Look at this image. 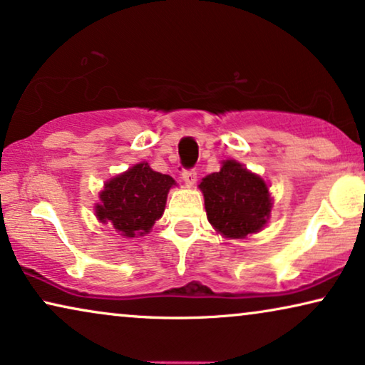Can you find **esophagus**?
Segmentation results:
<instances>
[{
    "instance_id": "1",
    "label": "esophagus",
    "mask_w": 365,
    "mask_h": 365,
    "mask_svg": "<svg viewBox=\"0 0 365 365\" xmlns=\"http://www.w3.org/2000/svg\"><path fill=\"white\" fill-rule=\"evenodd\" d=\"M182 179L187 186H192L194 182L197 181V173L194 169H184L182 171Z\"/></svg>"
}]
</instances>
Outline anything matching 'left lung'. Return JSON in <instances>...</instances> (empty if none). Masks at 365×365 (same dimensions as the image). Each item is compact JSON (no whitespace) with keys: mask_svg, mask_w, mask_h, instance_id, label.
Segmentation results:
<instances>
[{"mask_svg":"<svg viewBox=\"0 0 365 365\" xmlns=\"http://www.w3.org/2000/svg\"><path fill=\"white\" fill-rule=\"evenodd\" d=\"M209 222L226 237L239 239L257 232L267 222L271 197L266 182L242 164L226 161L199 184Z\"/></svg>","mask_w":365,"mask_h":365,"instance_id":"obj_1","label":"left lung"}]
</instances>
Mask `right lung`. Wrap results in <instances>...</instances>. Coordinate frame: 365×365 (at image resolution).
Masks as SVG:
<instances>
[{
    "label": "right lung",
    "instance_id": "add662e5",
    "mask_svg": "<svg viewBox=\"0 0 365 365\" xmlns=\"http://www.w3.org/2000/svg\"><path fill=\"white\" fill-rule=\"evenodd\" d=\"M173 184L171 176L153 171L148 163L136 164L106 182L96 216L101 222H111L123 236H143L163 216Z\"/></svg>",
    "mask_w": 365,
    "mask_h": 365
}]
</instances>
